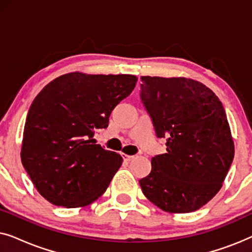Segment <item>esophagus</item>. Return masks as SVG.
<instances>
[{"instance_id": "1", "label": "esophagus", "mask_w": 252, "mask_h": 252, "mask_svg": "<svg viewBox=\"0 0 252 252\" xmlns=\"http://www.w3.org/2000/svg\"><path fill=\"white\" fill-rule=\"evenodd\" d=\"M122 156L124 158V160L126 161H130L134 158V156H129V155H126V154H122Z\"/></svg>"}]
</instances>
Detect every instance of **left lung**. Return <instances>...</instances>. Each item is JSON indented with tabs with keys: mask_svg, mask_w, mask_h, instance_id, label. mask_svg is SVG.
Segmentation results:
<instances>
[{
	"mask_svg": "<svg viewBox=\"0 0 252 252\" xmlns=\"http://www.w3.org/2000/svg\"><path fill=\"white\" fill-rule=\"evenodd\" d=\"M140 97L166 153L151 159L139 181L146 197L163 211L192 212L221 188L234 158L222 103L201 82L187 78L141 77Z\"/></svg>",
	"mask_w": 252,
	"mask_h": 252,
	"instance_id": "1",
	"label": "left lung"
}]
</instances>
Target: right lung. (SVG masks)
<instances>
[{
    "label": "right lung",
    "instance_id": "1",
    "mask_svg": "<svg viewBox=\"0 0 252 252\" xmlns=\"http://www.w3.org/2000/svg\"><path fill=\"white\" fill-rule=\"evenodd\" d=\"M136 81L130 74L73 72L49 82L34 98L20 157L47 201L79 208L104 194L123 158L96 144L94 134L108 127L111 111Z\"/></svg>",
    "mask_w": 252,
    "mask_h": 252
}]
</instances>
